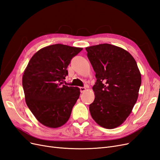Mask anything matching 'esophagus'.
Wrapping results in <instances>:
<instances>
[{
	"mask_svg": "<svg viewBox=\"0 0 160 160\" xmlns=\"http://www.w3.org/2000/svg\"><path fill=\"white\" fill-rule=\"evenodd\" d=\"M86 88L84 87H80V90L81 93H83V92H84L86 91Z\"/></svg>",
	"mask_w": 160,
	"mask_h": 160,
	"instance_id": "esophagus-1",
	"label": "esophagus"
}]
</instances>
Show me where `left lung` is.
<instances>
[{
  "label": "left lung",
  "instance_id": "1",
  "mask_svg": "<svg viewBox=\"0 0 160 160\" xmlns=\"http://www.w3.org/2000/svg\"><path fill=\"white\" fill-rule=\"evenodd\" d=\"M97 79L89 106L91 116L100 126L114 129L130 114L138 98L142 77L133 56L118 46L101 44L86 48Z\"/></svg>",
  "mask_w": 160,
  "mask_h": 160
}]
</instances>
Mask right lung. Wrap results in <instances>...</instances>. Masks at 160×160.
Returning <instances> with one entry per match:
<instances>
[{
    "instance_id": "obj_1",
    "label": "right lung",
    "mask_w": 160,
    "mask_h": 160,
    "mask_svg": "<svg viewBox=\"0 0 160 160\" xmlns=\"http://www.w3.org/2000/svg\"><path fill=\"white\" fill-rule=\"evenodd\" d=\"M82 48L56 44L36 52L22 76L26 103L37 120L56 128L68 120L80 88L64 85L67 68Z\"/></svg>"
}]
</instances>
